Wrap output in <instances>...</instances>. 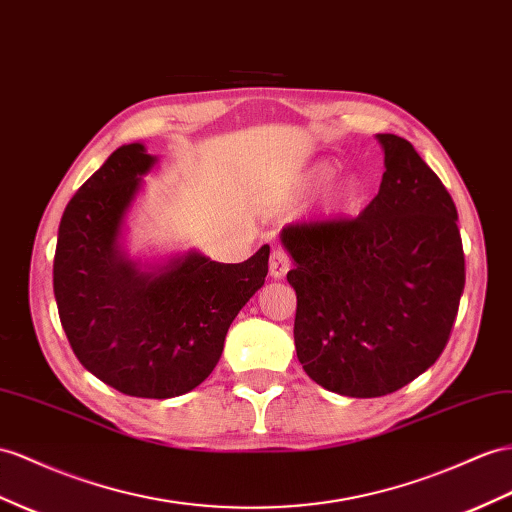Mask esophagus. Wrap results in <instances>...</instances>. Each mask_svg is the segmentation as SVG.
Masks as SVG:
<instances>
[{"label":"esophagus","mask_w":512,"mask_h":512,"mask_svg":"<svg viewBox=\"0 0 512 512\" xmlns=\"http://www.w3.org/2000/svg\"><path fill=\"white\" fill-rule=\"evenodd\" d=\"M292 266V259L283 248H274L270 255V274L274 279H283Z\"/></svg>","instance_id":"obj_1"}]
</instances>
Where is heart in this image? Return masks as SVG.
I'll return each instance as SVG.
<instances>
[{
	"mask_svg": "<svg viewBox=\"0 0 512 512\" xmlns=\"http://www.w3.org/2000/svg\"><path fill=\"white\" fill-rule=\"evenodd\" d=\"M331 175H333V168L326 164H320L309 173V183L311 186H320V183H324ZM348 201H350V192L344 186H337L331 190V194H329L331 207H346Z\"/></svg>",
	"mask_w": 512,
	"mask_h": 512,
	"instance_id": "1",
	"label": "heart"
}]
</instances>
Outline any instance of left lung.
Segmentation results:
<instances>
[{
    "instance_id": "left-lung-1",
    "label": "left lung",
    "mask_w": 512,
    "mask_h": 512,
    "mask_svg": "<svg viewBox=\"0 0 512 512\" xmlns=\"http://www.w3.org/2000/svg\"><path fill=\"white\" fill-rule=\"evenodd\" d=\"M381 190L357 218L290 225L294 344L311 381L350 398L409 385L439 359L465 287L450 192L409 140L378 134Z\"/></svg>"
}]
</instances>
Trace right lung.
Wrapping results in <instances>:
<instances>
[{
	"mask_svg": "<svg viewBox=\"0 0 512 512\" xmlns=\"http://www.w3.org/2000/svg\"><path fill=\"white\" fill-rule=\"evenodd\" d=\"M155 162L144 144H123L75 192L58 229L54 294L90 374L125 396L164 400L212 374L231 322L266 281L270 246L242 264L188 251L142 270L121 231Z\"/></svg>",
	"mask_w": 512,
	"mask_h": 512,
	"instance_id": "add662e5",
	"label": "right lung"
}]
</instances>
